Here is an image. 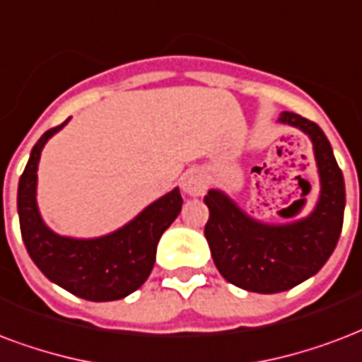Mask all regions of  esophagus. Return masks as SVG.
<instances>
[{
	"label": "esophagus",
	"instance_id": "esophagus-1",
	"mask_svg": "<svg viewBox=\"0 0 362 362\" xmlns=\"http://www.w3.org/2000/svg\"><path fill=\"white\" fill-rule=\"evenodd\" d=\"M181 187L187 194L191 197H202L204 192L208 191V177L202 170L198 168H191L183 173L181 177Z\"/></svg>",
	"mask_w": 362,
	"mask_h": 362
}]
</instances>
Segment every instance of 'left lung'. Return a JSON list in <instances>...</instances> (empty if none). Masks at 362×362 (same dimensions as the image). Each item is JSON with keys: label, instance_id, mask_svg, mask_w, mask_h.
<instances>
[{"label": "left lung", "instance_id": "1", "mask_svg": "<svg viewBox=\"0 0 362 362\" xmlns=\"http://www.w3.org/2000/svg\"><path fill=\"white\" fill-rule=\"evenodd\" d=\"M279 122L300 127L313 143L320 177L315 210L298 221L269 225L217 189L204 197L210 210L204 235L217 271L230 284L257 294L284 292L319 273L338 244L346 210L344 175L322 129L294 112H282Z\"/></svg>", "mask_w": 362, "mask_h": 362}]
</instances>
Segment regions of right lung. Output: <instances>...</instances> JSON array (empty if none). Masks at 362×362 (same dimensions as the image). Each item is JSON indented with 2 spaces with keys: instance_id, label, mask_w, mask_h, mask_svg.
Here are the masks:
<instances>
[{
  "instance_id": "add662e5",
  "label": "right lung",
  "mask_w": 362,
  "mask_h": 362,
  "mask_svg": "<svg viewBox=\"0 0 362 362\" xmlns=\"http://www.w3.org/2000/svg\"><path fill=\"white\" fill-rule=\"evenodd\" d=\"M68 119L40 137L18 181L16 208L24 246L49 281L70 294L89 301L122 300L148 279L160 236L179 216L183 198L179 189H173L122 229L99 238H70L53 233L37 210V164L45 143Z\"/></svg>"
}]
</instances>
